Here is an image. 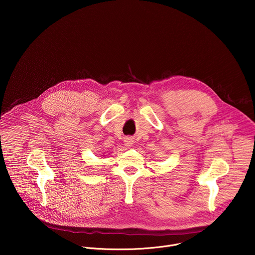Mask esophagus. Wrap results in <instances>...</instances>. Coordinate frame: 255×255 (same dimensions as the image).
<instances>
[{
    "mask_svg": "<svg viewBox=\"0 0 255 255\" xmlns=\"http://www.w3.org/2000/svg\"><path fill=\"white\" fill-rule=\"evenodd\" d=\"M124 143L126 146H131V145L133 144V139L131 137H125L124 138Z\"/></svg>",
    "mask_w": 255,
    "mask_h": 255,
    "instance_id": "1",
    "label": "esophagus"
}]
</instances>
